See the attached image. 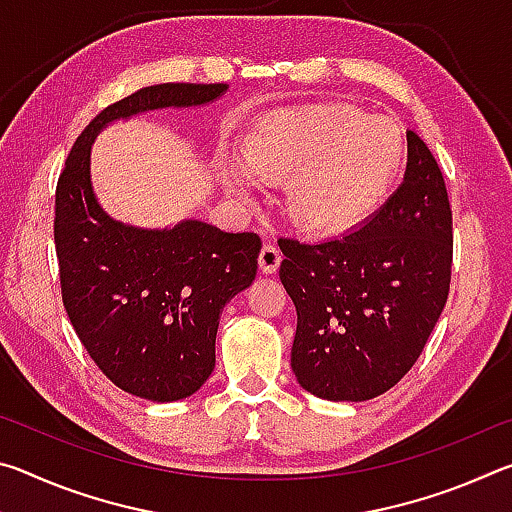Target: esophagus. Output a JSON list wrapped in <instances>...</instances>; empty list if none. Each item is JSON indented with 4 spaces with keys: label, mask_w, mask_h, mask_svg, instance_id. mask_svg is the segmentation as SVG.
Returning a JSON list of instances; mask_svg holds the SVG:
<instances>
[{
    "label": "esophagus",
    "mask_w": 512,
    "mask_h": 512,
    "mask_svg": "<svg viewBox=\"0 0 512 512\" xmlns=\"http://www.w3.org/2000/svg\"><path fill=\"white\" fill-rule=\"evenodd\" d=\"M280 262H282L280 248H277L275 244H264L262 253H259V268H262L264 273H275Z\"/></svg>",
    "instance_id": "1"
}]
</instances>
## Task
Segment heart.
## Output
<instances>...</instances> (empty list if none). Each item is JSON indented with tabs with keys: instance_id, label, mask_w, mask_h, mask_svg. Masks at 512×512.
Here are the masks:
<instances>
[{
	"instance_id": "obj_1",
	"label": "heart",
	"mask_w": 512,
	"mask_h": 512,
	"mask_svg": "<svg viewBox=\"0 0 512 512\" xmlns=\"http://www.w3.org/2000/svg\"><path fill=\"white\" fill-rule=\"evenodd\" d=\"M404 142L388 119L348 103H316L264 115L241 137L237 162L250 178L282 183V207L305 232H332L386 192ZM230 185L244 192L246 178Z\"/></svg>"
}]
</instances>
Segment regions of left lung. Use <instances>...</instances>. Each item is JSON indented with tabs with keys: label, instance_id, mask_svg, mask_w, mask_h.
Returning <instances> with one entry per match:
<instances>
[{
	"label": "left lung",
	"instance_id": "8db88e82",
	"mask_svg": "<svg viewBox=\"0 0 512 512\" xmlns=\"http://www.w3.org/2000/svg\"><path fill=\"white\" fill-rule=\"evenodd\" d=\"M404 183L357 230L320 244L282 237L280 280L296 305L291 368L311 395L372 400L429 341L452 282V205L443 171L409 131Z\"/></svg>",
	"mask_w": 512,
	"mask_h": 512
}]
</instances>
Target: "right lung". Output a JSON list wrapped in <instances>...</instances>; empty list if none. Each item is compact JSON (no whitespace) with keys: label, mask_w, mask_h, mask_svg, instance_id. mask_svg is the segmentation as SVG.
<instances>
[{"label":"right lung","mask_w":512,"mask_h":512,"mask_svg":"<svg viewBox=\"0 0 512 512\" xmlns=\"http://www.w3.org/2000/svg\"><path fill=\"white\" fill-rule=\"evenodd\" d=\"M225 83H162L115 101L76 137L56 185L60 293L83 348L121 391L151 402L196 393L214 370L221 311L257 275L262 239L203 221L140 230L101 210L90 146L115 119L203 106Z\"/></svg>","instance_id":"right-lung-1"}]
</instances>
